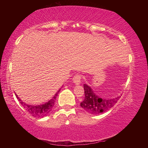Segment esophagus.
<instances>
[{
    "label": "esophagus",
    "instance_id": "obj_1",
    "mask_svg": "<svg viewBox=\"0 0 148 148\" xmlns=\"http://www.w3.org/2000/svg\"><path fill=\"white\" fill-rule=\"evenodd\" d=\"M82 76L80 74H76L73 77V82L76 85H79L81 82Z\"/></svg>",
    "mask_w": 148,
    "mask_h": 148
}]
</instances>
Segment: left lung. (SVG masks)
I'll list each match as a JSON object with an SVG mask.
<instances>
[{
    "label": "left lung",
    "instance_id": "8db88e82",
    "mask_svg": "<svg viewBox=\"0 0 148 148\" xmlns=\"http://www.w3.org/2000/svg\"><path fill=\"white\" fill-rule=\"evenodd\" d=\"M85 98L80 103L84 110L91 114H99L106 112L113 107L120 99L121 96L111 99H101L92 91L91 87L86 84L84 85Z\"/></svg>",
    "mask_w": 148,
    "mask_h": 148
}]
</instances>
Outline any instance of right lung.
Masks as SVG:
<instances>
[{"instance_id": "1", "label": "right lung", "mask_w": 148, "mask_h": 148, "mask_svg": "<svg viewBox=\"0 0 148 148\" xmlns=\"http://www.w3.org/2000/svg\"><path fill=\"white\" fill-rule=\"evenodd\" d=\"M61 89H59V91L56 92V95H55L54 96L52 97V99L51 100H49L48 102L40 105H30L28 104H26L22 101L16 94V96L17 97V99H18V101H19L20 104L23 106L24 108H25L27 110V112H29V114L32 115V116L38 117H44L47 116V115L51 112L52 109H53L57 96Z\"/></svg>"}]
</instances>
